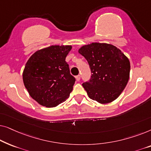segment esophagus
<instances>
[{
    "instance_id": "esophagus-1",
    "label": "esophagus",
    "mask_w": 151,
    "mask_h": 151,
    "mask_svg": "<svg viewBox=\"0 0 151 151\" xmlns=\"http://www.w3.org/2000/svg\"><path fill=\"white\" fill-rule=\"evenodd\" d=\"M76 80H77V81H80V76L78 75L77 76H76Z\"/></svg>"
}]
</instances>
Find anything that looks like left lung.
I'll return each mask as SVG.
<instances>
[{
    "instance_id": "obj_1",
    "label": "left lung",
    "mask_w": 151,
    "mask_h": 151,
    "mask_svg": "<svg viewBox=\"0 0 151 151\" xmlns=\"http://www.w3.org/2000/svg\"><path fill=\"white\" fill-rule=\"evenodd\" d=\"M78 52L85 58L91 71L90 81L82 84L88 96L100 104L110 103L124 89L130 76V61L114 45L93 42Z\"/></svg>"
}]
</instances>
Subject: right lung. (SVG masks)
I'll use <instances>...</instances> for the list:
<instances>
[{
  "mask_svg": "<svg viewBox=\"0 0 151 151\" xmlns=\"http://www.w3.org/2000/svg\"><path fill=\"white\" fill-rule=\"evenodd\" d=\"M71 45H52L37 51L27 62L22 73L29 96L42 106H57L69 97L76 79L65 58Z\"/></svg>",
  "mask_w": 151,
  "mask_h": 151,
  "instance_id": "right-lung-1",
  "label": "right lung"
}]
</instances>
